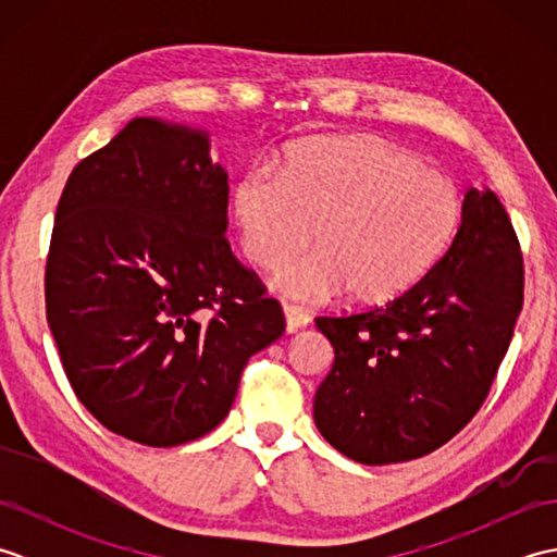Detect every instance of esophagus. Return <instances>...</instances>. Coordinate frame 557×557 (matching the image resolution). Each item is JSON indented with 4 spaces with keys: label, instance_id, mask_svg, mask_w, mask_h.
<instances>
[{
    "label": "esophagus",
    "instance_id": "obj_1",
    "mask_svg": "<svg viewBox=\"0 0 557 557\" xmlns=\"http://www.w3.org/2000/svg\"><path fill=\"white\" fill-rule=\"evenodd\" d=\"M285 323H287V333H297L304 325H309V315H306L297 306H289L285 304Z\"/></svg>",
    "mask_w": 557,
    "mask_h": 557
}]
</instances>
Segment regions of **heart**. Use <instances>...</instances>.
<instances>
[{
	"mask_svg": "<svg viewBox=\"0 0 557 557\" xmlns=\"http://www.w3.org/2000/svg\"><path fill=\"white\" fill-rule=\"evenodd\" d=\"M232 210L253 265L275 270L315 242L318 251L277 272L272 285L294 301H387L423 280L461 220L453 176L411 152L366 138L294 150L282 180L251 172L236 182ZM317 234H312V230Z\"/></svg>",
	"mask_w": 557,
	"mask_h": 557,
	"instance_id": "heart-1",
	"label": "heart"
}]
</instances>
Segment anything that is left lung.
<instances>
[{"mask_svg": "<svg viewBox=\"0 0 557 557\" xmlns=\"http://www.w3.org/2000/svg\"><path fill=\"white\" fill-rule=\"evenodd\" d=\"M522 304L512 222L491 188H469L453 246L429 275L387 304L315 318L335 349L313 401L318 431L361 465L433 453L488 397Z\"/></svg>", "mask_w": 557, "mask_h": 557, "instance_id": "left-lung-1", "label": "left lung"}]
</instances>
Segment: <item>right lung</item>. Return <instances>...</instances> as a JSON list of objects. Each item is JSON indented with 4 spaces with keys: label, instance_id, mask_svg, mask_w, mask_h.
<instances>
[{
    "label": "right lung",
    "instance_id": "add662e5",
    "mask_svg": "<svg viewBox=\"0 0 557 557\" xmlns=\"http://www.w3.org/2000/svg\"><path fill=\"white\" fill-rule=\"evenodd\" d=\"M227 200L208 134L152 116L81 160L59 198L47 323L81 405L134 443L210 433L246 361L285 333L224 239Z\"/></svg>",
    "mask_w": 557,
    "mask_h": 557
}]
</instances>
